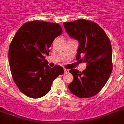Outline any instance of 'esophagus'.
I'll list each match as a JSON object with an SVG mask.
<instances>
[{
  "instance_id": "34e87169",
  "label": "esophagus",
  "mask_w": 124,
  "mask_h": 124,
  "mask_svg": "<svg viewBox=\"0 0 124 124\" xmlns=\"http://www.w3.org/2000/svg\"><path fill=\"white\" fill-rule=\"evenodd\" d=\"M68 71H69V70H68V69H66V68H64V73H68Z\"/></svg>"
}]
</instances>
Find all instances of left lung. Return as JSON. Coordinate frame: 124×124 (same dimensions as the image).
Segmentation results:
<instances>
[{
	"mask_svg": "<svg viewBox=\"0 0 124 124\" xmlns=\"http://www.w3.org/2000/svg\"><path fill=\"white\" fill-rule=\"evenodd\" d=\"M70 37L78 42L76 60L87 63L79 71L71 69L73 80L68 85L72 94L80 98L97 94L106 84L112 71V51L109 38L97 23L78 19L63 23Z\"/></svg>",
	"mask_w": 124,
	"mask_h": 124,
	"instance_id": "left-lung-1",
	"label": "left lung"
}]
</instances>
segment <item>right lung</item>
<instances>
[{
    "label": "right lung",
    "mask_w": 124,
    "mask_h": 124,
    "mask_svg": "<svg viewBox=\"0 0 124 124\" xmlns=\"http://www.w3.org/2000/svg\"><path fill=\"white\" fill-rule=\"evenodd\" d=\"M62 31L57 23L33 21L23 24L14 35L9 49V66L16 85L28 97L45 96L53 80L64 73L59 65L51 68L44 56Z\"/></svg>",
    "instance_id": "obj_1"
}]
</instances>
